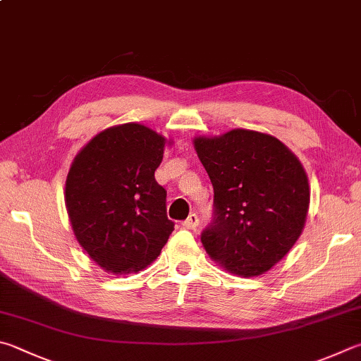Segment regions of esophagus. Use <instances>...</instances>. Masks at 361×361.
I'll use <instances>...</instances> for the list:
<instances>
[{
	"label": "esophagus",
	"instance_id": "obj_1",
	"mask_svg": "<svg viewBox=\"0 0 361 361\" xmlns=\"http://www.w3.org/2000/svg\"><path fill=\"white\" fill-rule=\"evenodd\" d=\"M199 224H200L199 216L195 214V213H192V214H189V218L185 222H183V227L189 228V231H195V228L199 227Z\"/></svg>",
	"mask_w": 361,
	"mask_h": 361
}]
</instances>
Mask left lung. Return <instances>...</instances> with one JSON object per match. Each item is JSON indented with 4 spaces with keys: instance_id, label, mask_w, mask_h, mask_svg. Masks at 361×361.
<instances>
[{
    "instance_id": "8db88e82",
    "label": "left lung",
    "mask_w": 361,
    "mask_h": 361,
    "mask_svg": "<svg viewBox=\"0 0 361 361\" xmlns=\"http://www.w3.org/2000/svg\"><path fill=\"white\" fill-rule=\"evenodd\" d=\"M214 189V221L202 233L209 257L243 278L264 274L297 243L310 209L303 166L276 137L251 129L194 137Z\"/></svg>"
}]
</instances>
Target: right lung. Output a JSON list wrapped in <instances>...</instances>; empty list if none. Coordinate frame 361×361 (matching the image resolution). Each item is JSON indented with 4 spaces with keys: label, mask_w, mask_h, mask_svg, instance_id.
Returning a JSON list of instances; mask_svg holds the SVG:
<instances>
[{
    "label": "right lung",
    "mask_w": 361,
    "mask_h": 361,
    "mask_svg": "<svg viewBox=\"0 0 361 361\" xmlns=\"http://www.w3.org/2000/svg\"><path fill=\"white\" fill-rule=\"evenodd\" d=\"M172 140L140 123L96 134L71 164L64 188L71 227L104 271L145 270L173 232L166 189L154 180Z\"/></svg>",
    "instance_id": "right-lung-1"
}]
</instances>
